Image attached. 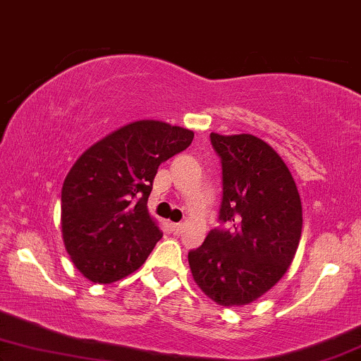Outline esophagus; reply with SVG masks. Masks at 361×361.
Masks as SVG:
<instances>
[{
    "mask_svg": "<svg viewBox=\"0 0 361 361\" xmlns=\"http://www.w3.org/2000/svg\"><path fill=\"white\" fill-rule=\"evenodd\" d=\"M170 229L175 233V235H178V233H181V231H183V226L175 224V222H170Z\"/></svg>",
    "mask_w": 361,
    "mask_h": 361,
    "instance_id": "34e87169",
    "label": "esophagus"
}]
</instances>
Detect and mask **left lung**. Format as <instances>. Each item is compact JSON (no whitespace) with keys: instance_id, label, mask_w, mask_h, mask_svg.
I'll list each match as a JSON object with an SVG mask.
<instances>
[{"instance_id":"left-lung-1","label":"left lung","mask_w":361,"mask_h":361,"mask_svg":"<svg viewBox=\"0 0 361 361\" xmlns=\"http://www.w3.org/2000/svg\"><path fill=\"white\" fill-rule=\"evenodd\" d=\"M211 142L222 161L224 227L188 253L192 280L224 307L247 306L275 286L296 255L302 206L291 171L271 145L252 134Z\"/></svg>"}]
</instances>
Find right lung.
<instances>
[{
	"label": "right lung",
	"instance_id": "add662e5",
	"mask_svg": "<svg viewBox=\"0 0 361 361\" xmlns=\"http://www.w3.org/2000/svg\"><path fill=\"white\" fill-rule=\"evenodd\" d=\"M195 132L164 121L123 126L78 157L62 186V237L86 280L109 284L144 265L164 232L150 216L161 161L190 147Z\"/></svg>",
	"mask_w": 361,
	"mask_h": 361
}]
</instances>
